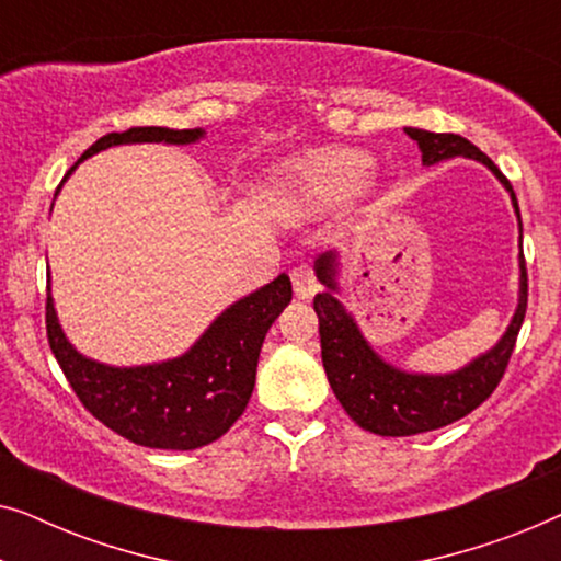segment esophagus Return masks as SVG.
I'll return each mask as SVG.
<instances>
[{"instance_id":"34e87169","label":"esophagus","mask_w":561,"mask_h":561,"mask_svg":"<svg viewBox=\"0 0 561 561\" xmlns=\"http://www.w3.org/2000/svg\"><path fill=\"white\" fill-rule=\"evenodd\" d=\"M290 280H294V290L298 298H311L319 290V280L313 278V273L306 265H298L290 271Z\"/></svg>"}]
</instances>
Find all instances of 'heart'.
Masks as SVG:
<instances>
[{
	"label": "heart",
	"mask_w": 561,
	"mask_h": 561,
	"mask_svg": "<svg viewBox=\"0 0 561 561\" xmlns=\"http://www.w3.org/2000/svg\"><path fill=\"white\" fill-rule=\"evenodd\" d=\"M373 165L370 152L332 145L294 160L283 173V186L306 209H334L359 194Z\"/></svg>",
	"instance_id": "heart-1"
}]
</instances>
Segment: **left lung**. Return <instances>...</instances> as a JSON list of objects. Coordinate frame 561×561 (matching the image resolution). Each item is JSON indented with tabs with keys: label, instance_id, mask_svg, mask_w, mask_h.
Listing matches in <instances>:
<instances>
[{
	"label": "left lung",
	"instance_id": "1",
	"mask_svg": "<svg viewBox=\"0 0 561 561\" xmlns=\"http://www.w3.org/2000/svg\"><path fill=\"white\" fill-rule=\"evenodd\" d=\"M405 135L419 142L421 163L424 165L444 163V160L457 156L478 160V163L485 165L501 181V186L508 191L520 229V211L513 186L485 152L459 135H439L419 127H405ZM313 273H317L321 286L327 288L313 298V311L319 317L321 363H324L329 386L340 398L342 409L365 432L380 436H413L434 432V428H442L451 421L467 416L497 388L526 317L528 278L524 252L518 255V304L501 340L488 352L470 359L465 367H459V370L436 375L401 370V367L386 363L373 350V344L365 340L352 311L344 309V304L336 298V294H340V252H321L313 260Z\"/></svg>",
	"mask_w": 561,
	"mask_h": 561
}]
</instances>
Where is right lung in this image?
Masks as SVG:
<instances>
[{"label": "right lung", "mask_w": 561, "mask_h": 561, "mask_svg": "<svg viewBox=\"0 0 561 561\" xmlns=\"http://www.w3.org/2000/svg\"><path fill=\"white\" fill-rule=\"evenodd\" d=\"M204 135L202 127H133L127 133L99 137L79 163L117 145H194L204 140ZM79 163H73L66 179ZM290 296V278L280 273L267 286L229 304L183 355L150 365L117 367L81 355L68 342L50 294L45 327L53 355L73 393L104 426L140 447L186 451L217 442L248 409L255 388L260 347Z\"/></svg>", "instance_id": "add662e5"}]
</instances>
